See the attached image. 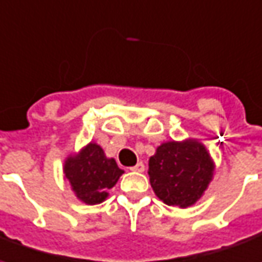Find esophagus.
<instances>
[{"label":"esophagus","mask_w":262,"mask_h":262,"mask_svg":"<svg viewBox=\"0 0 262 262\" xmlns=\"http://www.w3.org/2000/svg\"><path fill=\"white\" fill-rule=\"evenodd\" d=\"M129 169L133 170V172H144V170H145V165L142 164V162H138V164L134 165V166H131Z\"/></svg>","instance_id":"obj_1"}]
</instances>
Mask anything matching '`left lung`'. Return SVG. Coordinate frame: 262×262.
Wrapping results in <instances>:
<instances>
[{"label": "left lung", "instance_id": "1", "mask_svg": "<svg viewBox=\"0 0 262 262\" xmlns=\"http://www.w3.org/2000/svg\"><path fill=\"white\" fill-rule=\"evenodd\" d=\"M148 166L158 199L181 209L193 206L205 194L216 170L210 152L196 138L162 142Z\"/></svg>", "mask_w": 262, "mask_h": 262}]
</instances>
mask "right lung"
I'll use <instances>...</instances> for the list:
<instances>
[{
  "mask_svg": "<svg viewBox=\"0 0 262 262\" xmlns=\"http://www.w3.org/2000/svg\"><path fill=\"white\" fill-rule=\"evenodd\" d=\"M63 173L76 198L84 205L93 206L108 198V190L124 170L118 168L114 158L105 157L104 149L92 141L64 158Z\"/></svg>",
  "mask_w": 262,
  "mask_h": 262,
  "instance_id": "obj_1",
  "label": "right lung"
}]
</instances>
